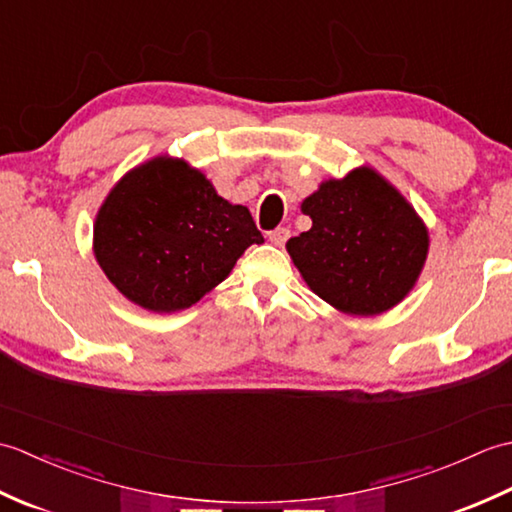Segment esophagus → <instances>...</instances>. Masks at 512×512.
Wrapping results in <instances>:
<instances>
[{"instance_id": "esophagus-1", "label": "esophagus", "mask_w": 512, "mask_h": 512, "mask_svg": "<svg viewBox=\"0 0 512 512\" xmlns=\"http://www.w3.org/2000/svg\"><path fill=\"white\" fill-rule=\"evenodd\" d=\"M288 237H290V231H288V228H284V226H279V228H275V231L268 233V239L275 246H284L288 242Z\"/></svg>"}]
</instances>
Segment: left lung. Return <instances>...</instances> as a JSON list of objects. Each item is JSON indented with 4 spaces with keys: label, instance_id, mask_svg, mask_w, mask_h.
Instances as JSON below:
<instances>
[{
    "label": "left lung",
    "instance_id": "obj_1",
    "mask_svg": "<svg viewBox=\"0 0 512 512\" xmlns=\"http://www.w3.org/2000/svg\"><path fill=\"white\" fill-rule=\"evenodd\" d=\"M312 228L288 239L306 284L356 317L380 314L407 295L427 259L429 235L405 198L361 167L303 200Z\"/></svg>",
    "mask_w": 512,
    "mask_h": 512
}]
</instances>
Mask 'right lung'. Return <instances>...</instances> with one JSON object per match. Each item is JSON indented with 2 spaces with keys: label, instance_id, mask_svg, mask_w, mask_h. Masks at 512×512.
I'll use <instances>...</instances> for the list:
<instances>
[{
  "label": "right lung",
  "instance_id": "obj_1",
  "mask_svg": "<svg viewBox=\"0 0 512 512\" xmlns=\"http://www.w3.org/2000/svg\"><path fill=\"white\" fill-rule=\"evenodd\" d=\"M262 242L246 206L228 204L200 171L167 156L127 173L94 224L107 279L154 312L193 306Z\"/></svg>",
  "mask_w": 512,
  "mask_h": 512
}]
</instances>
